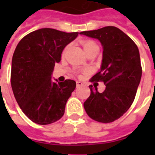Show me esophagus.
Returning a JSON list of instances; mask_svg holds the SVG:
<instances>
[{
    "label": "esophagus",
    "mask_w": 155,
    "mask_h": 155,
    "mask_svg": "<svg viewBox=\"0 0 155 155\" xmlns=\"http://www.w3.org/2000/svg\"><path fill=\"white\" fill-rule=\"evenodd\" d=\"M84 85V83H82L81 81H76V86L77 87H80V86H83Z\"/></svg>",
    "instance_id": "1"
}]
</instances>
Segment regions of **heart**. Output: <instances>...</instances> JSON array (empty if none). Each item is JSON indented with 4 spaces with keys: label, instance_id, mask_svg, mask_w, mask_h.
<instances>
[{
    "label": "heart",
    "instance_id": "1",
    "mask_svg": "<svg viewBox=\"0 0 155 155\" xmlns=\"http://www.w3.org/2000/svg\"><path fill=\"white\" fill-rule=\"evenodd\" d=\"M84 51H86L87 49H88V48H90V47H97V45L93 41H86V42H84Z\"/></svg>",
    "mask_w": 155,
    "mask_h": 155
}]
</instances>
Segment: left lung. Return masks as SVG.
I'll return each mask as SVG.
<instances>
[{
  "label": "left lung",
  "instance_id": "1",
  "mask_svg": "<svg viewBox=\"0 0 155 155\" xmlns=\"http://www.w3.org/2000/svg\"><path fill=\"white\" fill-rule=\"evenodd\" d=\"M100 41L103 47L101 70L91 81H103L105 90L99 92L90 85V97L84 103L93 120L113 122L130 108L142 78V66L137 45L115 26L80 33Z\"/></svg>",
  "mask_w": 155,
  "mask_h": 155
}]
</instances>
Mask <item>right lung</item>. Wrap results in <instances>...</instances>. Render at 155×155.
Wrapping results in <instances>:
<instances>
[{"label": "right lung", "instance_id": "add662e5", "mask_svg": "<svg viewBox=\"0 0 155 155\" xmlns=\"http://www.w3.org/2000/svg\"><path fill=\"white\" fill-rule=\"evenodd\" d=\"M79 33L42 28L23 38L16 47L11 68V86L18 105L38 125L59 120L76 84L72 80H51L56 63L66 46Z\"/></svg>", "mask_w": 155, "mask_h": 155}]
</instances>
